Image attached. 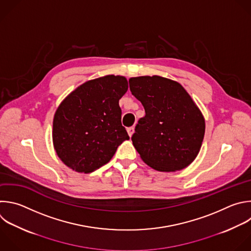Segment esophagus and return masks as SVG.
Segmentation results:
<instances>
[{"mask_svg":"<svg viewBox=\"0 0 251 251\" xmlns=\"http://www.w3.org/2000/svg\"><path fill=\"white\" fill-rule=\"evenodd\" d=\"M127 132H128V135H129L130 137H132V135H133V133H134V127H129V128L127 129Z\"/></svg>","mask_w":251,"mask_h":251,"instance_id":"1","label":"esophagus"}]
</instances>
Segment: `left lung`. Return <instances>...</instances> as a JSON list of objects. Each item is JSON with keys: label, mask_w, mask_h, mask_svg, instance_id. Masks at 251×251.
Returning <instances> with one entry per match:
<instances>
[{"label": "left lung", "mask_w": 251, "mask_h": 251, "mask_svg": "<svg viewBox=\"0 0 251 251\" xmlns=\"http://www.w3.org/2000/svg\"><path fill=\"white\" fill-rule=\"evenodd\" d=\"M146 115L132 142L142 159L158 172H176L197 156L205 134L204 117L180 83L159 75L129 79Z\"/></svg>", "instance_id": "left-lung-1"}]
</instances>
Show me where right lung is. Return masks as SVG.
Returning <instances> with one entry per match:
<instances>
[{
  "label": "right lung",
  "instance_id": "1",
  "mask_svg": "<svg viewBox=\"0 0 251 251\" xmlns=\"http://www.w3.org/2000/svg\"><path fill=\"white\" fill-rule=\"evenodd\" d=\"M127 90L126 77L109 75L82 83L62 101L54 115L53 144L73 171L100 169L129 140L119 106Z\"/></svg>",
  "mask_w": 251,
  "mask_h": 251
}]
</instances>
